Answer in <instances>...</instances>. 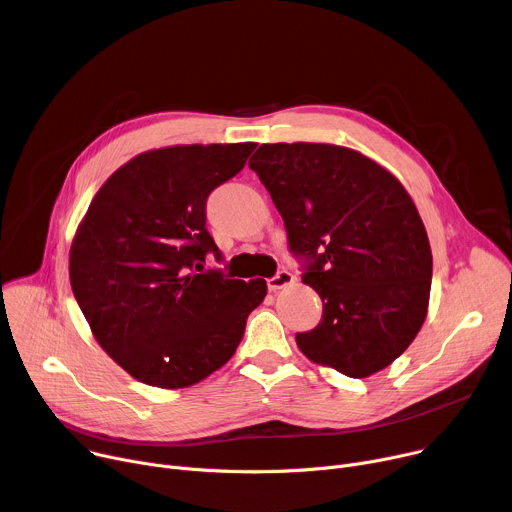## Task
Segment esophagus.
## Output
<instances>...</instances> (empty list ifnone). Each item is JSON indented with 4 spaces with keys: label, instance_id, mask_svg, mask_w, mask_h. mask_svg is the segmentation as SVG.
<instances>
[{
    "label": "esophagus",
    "instance_id": "34e87169",
    "mask_svg": "<svg viewBox=\"0 0 512 512\" xmlns=\"http://www.w3.org/2000/svg\"><path fill=\"white\" fill-rule=\"evenodd\" d=\"M294 279H296L294 273H289L287 269H281V271H277V273L267 281V287H269V291H279V289H283V287L294 283Z\"/></svg>",
    "mask_w": 512,
    "mask_h": 512
}]
</instances>
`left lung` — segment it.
I'll list each match as a JSON object with an SVG mask.
<instances>
[{"instance_id": "left-lung-1", "label": "left lung", "mask_w": 512, "mask_h": 512, "mask_svg": "<svg viewBox=\"0 0 512 512\" xmlns=\"http://www.w3.org/2000/svg\"><path fill=\"white\" fill-rule=\"evenodd\" d=\"M249 168L322 298L320 324L296 334L300 350L352 379L389 367L417 336L431 289L429 239L407 190L332 143H263Z\"/></svg>"}]
</instances>
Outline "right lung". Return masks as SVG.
<instances>
[{
    "label": "right lung",
    "mask_w": 512,
    "mask_h": 512,
    "mask_svg": "<svg viewBox=\"0 0 512 512\" xmlns=\"http://www.w3.org/2000/svg\"><path fill=\"white\" fill-rule=\"evenodd\" d=\"M257 143L172 145L135 156L95 194L70 247V285L101 348L137 381L182 389L235 354L265 279L204 269L221 259L206 198Z\"/></svg>",
    "instance_id": "add662e5"
}]
</instances>
